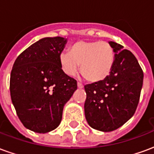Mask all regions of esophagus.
Returning a JSON list of instances; mask_svg holds the SVG:
<instances>
[{
	"instance_id": "obj_1",
	"label": "esophagus",
	"mask_w": 154,
	"mask_h": 154,
	"mask_svg": "<svg viewBox=\"0 0 154 154\" xmlns=\"http://www.w3.org/2000/svg\"><path fill=\"white\" fill-rule=\"evenodd\" d=\"M77 87H78V88H82V87H83V85L82 83H80V82H77Z\"/></svg>"
}]
</instances>
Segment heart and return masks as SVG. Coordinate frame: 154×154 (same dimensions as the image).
I'll return each instance as SVG.
<instances>
[{
    "label": "heart",
    "instance_id": "1",
    "mask_svg": "<svg viewBox=\"0 0 154 154\" xmlns=\"http://www.w3.org/2000/svg\"><path fill=\"white\" fill-rule=\"evenodd\" d=\"M115 52L106 41H77L59 57L61 68L68 76H74L79 69L90 82L105 80L113 67Z\"/></svg>",
    "mask_w": 154,
    "mask_h": 154
}]
</instances>
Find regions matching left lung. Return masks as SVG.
I'll list each match as a JSON object with an SVG mask.
<instances>
[{
	"label": "left lung",
	"instance_id": "obj_1",
	"mask_svg": "<svg viewBox=\"0 0 154 154\" xmlns=\"http://www.w3.org/2000/svg\"><path fill=\"white\" fill-rule=\"evenodd\" d=\"M115 52L110 74L105 80L85 86V116L91 128L116 130L135 112L143 86V72L135 56L120 44L110 42Z\"/></svg>",
	"mask_w": 154,
	"mask_h": 154
}]
</instances>
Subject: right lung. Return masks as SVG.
I'll list each match as a JSON object with an SVG mask.
<instances>
[{"instance_id": "right-lung-1", "label": "right lung", "mask_w": 154, "mask_h": 154, "mask_svg": "<svg viewBox=\"0 0 154 154\" xmlns=\"http://www.w3.org/2000/svg\"><path fill=\"white\" fill-rule=\"evenodd\" d=\"M66 43L59 36L41 38L23 51L12 67V103L23 125L34 132L56 129L64 105L77 90V81L64 73L59 63Z\"/></svg>"}]
</instances>
